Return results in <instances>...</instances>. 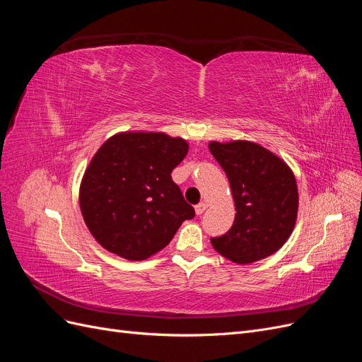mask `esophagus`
Returning a JSON list of instances; mask_svg holds the SVG:
<instances>
[{
    "mask_svg": "<svg viewBox=\"0 0 362 362\" xmlns=\"http://www.w3.org/2000/svg\"><path fill=\"white\" fill-rule=\"evenodd\" d=\"M205 210H206V204L205 202H199L198 205L194 206V211H196V214H198V216H201Z\"/></svg>",
    "mask_w": 362,
    "mask_h": 362,
    "instance_id": "34e87169",
    "label": "esophagus"
}]
</instances>
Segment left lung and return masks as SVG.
Here are the masks:
<instances>
[{"mask_svg": "<svg viewBox=\"0 0 362 362\" xmlns=\"http://www.w3.org/2000/svg\"><path fill=\"white\" fill-rule=\"evenodd\" d=\"M208 148L226 173L237 211L231 229L211 238L213 247L237 264L275 254L298 217L299 194L291 169L252 141H211Z\"/></svg>", "mask_w": 362, "mask_h": 362, "instance_id": "1", "label": "left lung"}]
</instances>
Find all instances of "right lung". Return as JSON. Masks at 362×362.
<instances>
[{"instance_id":"right-lung-1","label":"right lung","mask_w":362,"mask_h":362,"mask_svg":"<svg viewBox=\"0 0 362 362\" xmlns=\"http://www.w3.org/2000/svg\"><path fill=\"white\" fill-rule=\"evenodd\" d=\"M187 151V141L163 133H120L98 149L80 187L84 222L98 243L133 261L169 245L194 217L170 177Z\"/></svg>"}]
</instances>
